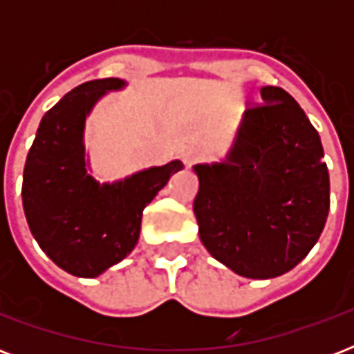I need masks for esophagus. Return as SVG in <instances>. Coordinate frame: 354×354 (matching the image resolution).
I'll return each instance as SVG.
<instances>
[{"mask_svg": "<svg viewBox=\"0 0 354 354\" xmlns=\"http://www.w3.org/2000/svg\"><path fill=\"white\" fill-rule=\"evenodd\" d=\"M182 158L183 163L187 167H191L194 165L196 161H200V158H202V150H200L198 147H187V149H183Z\"/></svg>", "mask_w": 354, "mask_h": 354, "instance_id": "1", "label": "esophagus"}]
</instances>
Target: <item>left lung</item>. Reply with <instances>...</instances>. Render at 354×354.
Listing matches in <instances>:
<instances>
[{
  "label": "left lung",
  "instance_id": "left-lung-1",
  "mask_svg": "<svg viewBox=\"0 0 354 354\" xmlns=\"http://www.w3.org/2000/svg\"><path fill=\"white\" fill-rule=\"evenodd\" d=\"M226 158L193 167L200 241L224 266L272 279L299 264L324 232L330 183L316 128L290 93L261 88Z\"/></svg>",
  "mask_w": 354,
  "mask_h": 354
}]
</instances>
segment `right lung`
<instances>
[{
  "label": "right lung",
  "mask_w": 354,
  "mask_h": 354,
  "mask_svg": "<svg viewBox=\"0 0 354 354\" xmlns=\"http://www.w3.org/2000/svg\"><path fill=\"white\" fill-rule=\"evenodd\" d=\"M122 79L77 86L41 118L24 169L21 198L29 230L53 263L77 277H97L130 255L143 209L183 163L172 160L115 182L91 174L86 119Z\"/></svg>",
  "instance_id": "right-lung-1"
}]
</instances>
